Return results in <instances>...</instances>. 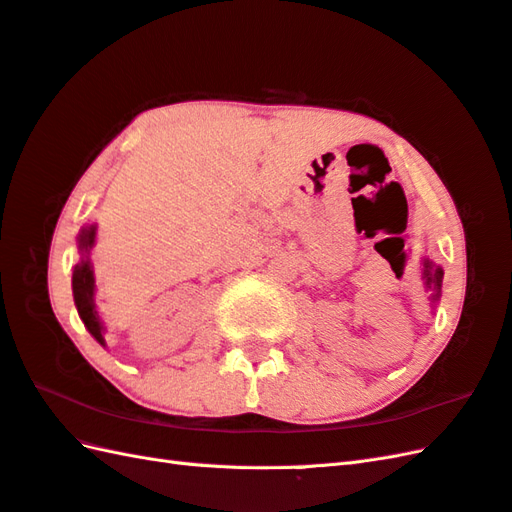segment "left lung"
I'll use <instances>...</instances> for the list:
<instances>
[{
    "mask_svg": "<svg viewBox=\"0 0 512 512\" xmlns=\"http://www.w3.org/2000/svg\"><path fill=\"white\" fill-rule=\"evenodd\" d=\"M423 285L432 292V296H430L432 303H436L438 296H441L443 268L436 266L434 261H430V259H423Z\"/></svg>",
    "mask_w": 512,
    "mask_h": 512,
    "instance_id": "8db88e82",
    "label": "left lung"
}]
</instances>
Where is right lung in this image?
Returning <instances> with one entry per match:
<instances>
[{
  "label": "right lung",
  "instance_id": "1",
  "mask_svg": "<svg viewBox=\"0 0 512 512\" xmlns=\"http://www.w3.org/2000/svg\"><path fill=\"white\" fill-rule=\"evenodd\" d=\"M95 244V224H89L80 231L78 235V251H80V261L74 268V277H71V288H74V301L78 307V314L82 318V323L89 329V334L98 340L104 347V325L95 312V279H93V266L89 259V251Z\"/></svg>",
  "mask_w": 512,
  "mask_h": 512
}]
</instances>
